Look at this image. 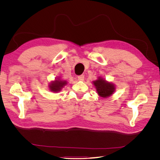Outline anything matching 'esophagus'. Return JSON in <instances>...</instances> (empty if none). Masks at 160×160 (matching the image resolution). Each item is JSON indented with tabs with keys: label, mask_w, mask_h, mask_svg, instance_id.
Segmentation results:
<instances>
[{
	"label": "esophagus",
	"mask_w": 160,
	"mask_h": 160,
	"mask_svg": "<svg viewBox=\"0 0 160 160\" xmlns=\"http://www.w3.org/2000/svg\"><path fill=\"white\" fill-rule=\"evenodd\" d=\"M77 78H78V80L79 81H83L84 80V75H79L77 77Z\"/></svg>",
	"instance_id": "esophagus-1"
}]
</instances>
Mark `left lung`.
Wrapping results in <instances>:
<instances>
[{
  "label": "left lung",
  "instance_id": "1",
  "mask_svg": "<svg viewBox=\"0 0 160 160\" xmlns=\"http://www.w3.org/2000/svg\"><path fill=\"white\" fill-rule=\"evenodd\" d=\"M93 84L98 95L102 98H108L111 96L116 89L115 84L106 81L101 77H99L98 79L93 81Z\"/></svg>",
  "mask_w": 160,
  "mask_h": 160
}]
</instances>
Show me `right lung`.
<instances>
[{
	"label": "right lung",
	"instance_id": "1",
	"mask_svg": "<svg viewBox=\"0 0 160 160\" xmlns=\"http://www.w3.org/2000/svg\"><path fill=\"white\" fill-rule=\"evenodd\" d=\"M67 85V81L62 80L60 77H56L55 80L51 81L48 85L49 89L53 93H57L61 91L65 85Z\"/></svg>",
	"mask_w": 160,
	"mask_h": 160
}]
</instances>
